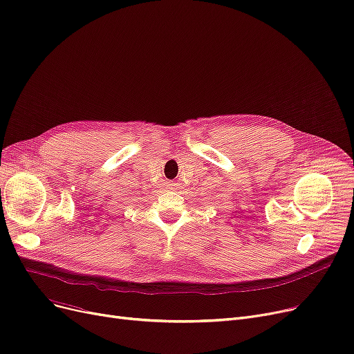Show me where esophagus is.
<instances>
[{
	"label": "esophagus",
	"mask_w": 354,
	"mask_h": 354,
	"mask_svg": "<svg viewBox=\"0 0 354 354\" xmlns=\"http://www.w3.org/2000/svg\"><path fill=\"white\" fill-rule=\"evenodd\" d=\"M167 189H175V183L174 182H167Z\"/></svg>",
	"instance_id": "34e87169"
}]
</instances>
